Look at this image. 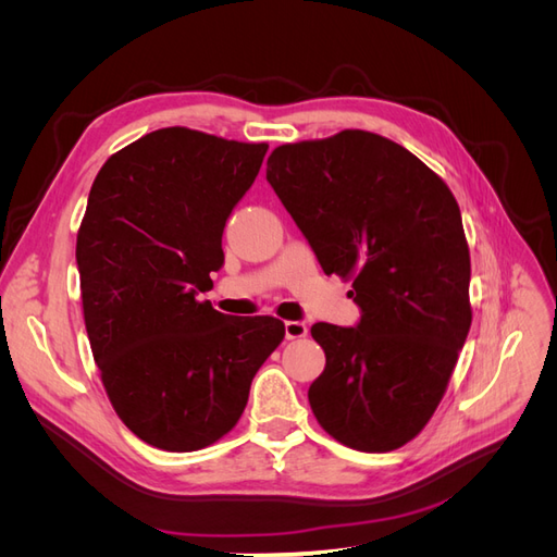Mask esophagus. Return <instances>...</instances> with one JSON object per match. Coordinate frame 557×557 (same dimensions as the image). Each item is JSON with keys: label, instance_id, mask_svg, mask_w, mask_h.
Wrapping results in <instances>:
<instances>
[{"label": "esophagus", "instance_id": "esophagus-1", "mask_svg": "<svg viewBox=\"0 0 557 557\" xmlns=\"http://www.w3.org/2000/svg\"><path fill=\"white\" fill-rule=\"evenodd\" d=\"M309 334V325L301 323V320H288L285 323V339H305Z\"/></svg>", "mask_w": 557, "mask_h": 557}]
</instances>
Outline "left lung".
<instances>
[{
    "label": "left lung",
    "mask_w": 557,
    "mask_h": 557,
    "mask_svg": "<svg viewBox=\"0 0 557 557\" xmlns=\"http://www.w3.org/2000/svg\"><path fill=\"white\" fill-rule=\"evenodd\" d=\"M267 181L360 307L356 327H311L325 350L313 416L350 448L395 450L440 407L471 325L458 201L407 148L362 129L274 148Z\"/></svg>",
    "instance_id": "left-lung-1"
}]
</instances>
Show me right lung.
Masks as SVG:
<instances>
[{
    "label": "right lung",
    "mask_w": 557,
    "mask_h": 557,
    "mask_svg": "<svg viewBox=\"0 0 557 557\" xmlns=\"http://www.w3.org/2000/svg\"><path fill=\"white\" fill-rule=\"evenodd\" d=\"M267 148L164 127L117 150L90 188L76 264L92 358L115 413L156 448L188 453L227 434L283 342L272 315L197 301Z\"/></svg>",
    "instance_id": "obj_1"
}]
</instances>
